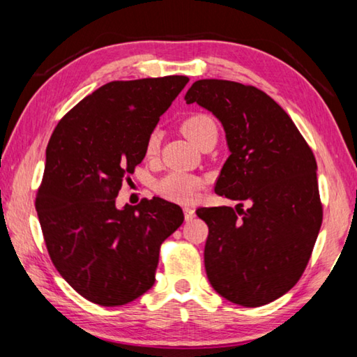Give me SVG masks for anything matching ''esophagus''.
Instances as JSON below:
<instances>
[{
  "label": "esophagus",
  "mask_w": 357,
  "mask_h": 357,
  "mask_svg": "<svg viewBox=\"0 0 357 357\" xmlns=\"http://www.w3.org/2000/svg\"><path fill=\"white\" fill-rule=\"evenodd\" d=\"M184 217H185V220L189 222V220H192L193 217H195V209L193 208H184Z\"/></svg>",
  "instance_id": "obj_1"
}]
</instances>
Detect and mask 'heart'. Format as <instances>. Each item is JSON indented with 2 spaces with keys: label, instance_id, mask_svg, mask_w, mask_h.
Instances as JSON below:
<instances>
[{
  "label": "heart",
  "instance_id": "1",
  "mask_svg": "<svg viewBox=\"0 0 357 357\" xmlns=\"http://www.w3.org/2000/svg\"><path fill=\"white\" fill-rule=\"evenodd\" d=\"M181 130L183 134L189 138L190 142L195 144L200 143L204 137L209 134H217L215 121L204 113H195L187 116L183 123H181ZM160 134L159 130H153L146 140V154L153 155L157 148H159ZM203 185V181L200 178L193 176L189 173L183 172H172L165 174L164 178L157 181L155 192L162 195L167 200L176 202V203H192L197 200L198 193Z\"/></svg>",
  "mask_w": 357,
  "mask_h": 357
}]
</instances>
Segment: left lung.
I'll return each instance as SVG.
<instances>
[{
	"instance_id": "8db88e82",
	"label": "left lung",
	"mask_w": 357,
	"mask_h": 357,
	"mask_svg": "<svg viewBox=\"0 0 357 357\" xmlns=\"http://www.w3.org/2000/svg\"><path fill=\"white\" fill-rule=\"evenodd\" d=\"M184 99L222 123L229 155L215 193L241 202L197 209L209 227L208 279L233 304H269L301 279L321 227L315 155L287 112L255 86L208 78Z\"/></svg>"
}]
</instances>
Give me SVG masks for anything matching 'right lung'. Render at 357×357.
<instances>
[{
	"label": "right lung",
	"instance_id": "right-lung-1",
	"mask_svg": "<svg viewBox=\"0 0 357 357\" xmlns=\"http://www.w3.org/2000/svg\"><path fill=\"white\" fill-rule=\"evenodd\" d=\"M189 78L110 82L72 108L53 130L36 197L45 245L63 279L104 307L153 288L160 244L184 222L178 204L154 197L116 208L126 174Z\"/></svg>",
	"mask_w": 357,
	"mask_h": 357
}]
</instances>
